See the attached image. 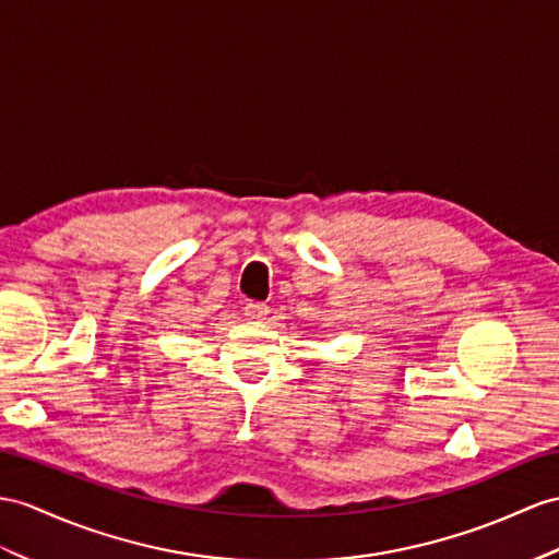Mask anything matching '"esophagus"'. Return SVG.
<instances>
[{
    "mask_svg": "<svg viewBox=\"0 0 559 559\" xmlns=\"http://www.w3.org/2000/svg\"><path fill=\"white\" fill-rule=\"evenodd\" d=\"M243 316H247V320H253V322L265 320L267 306L265 304H247V306H243Z\"/></svg>",
    "mask_w": 559,
    "mask_h": 559,
    "instance_id": "34e87169",
    "label": "esophagus"
}]
</instances>
